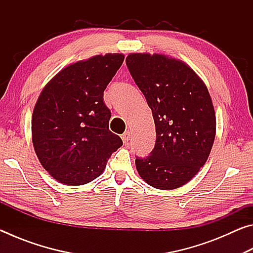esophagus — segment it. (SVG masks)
Here are the masks:
<instances>
[{
  "mask_svg": "<svg viewBox=\"0 0 253 253\" xmlns=\"http://www.w3.org/2000/svg\"><path fill=\"white\" fill-rule=\"evenodd\" d=\"M122 139H123V142L125 143V144L128 143V140L130 139V131L127 130V131L124 132V134L122 135Z\"/></svg>",
  "mask_w": 253,
  "mask_h": 253,
  "instance_id": "34e87169",
  "label": "esophagus"
}]
</instances>
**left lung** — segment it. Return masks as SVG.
I'll return each mask as SVG.
<instances>
[{
    "instance_id": "obj_1",
    "label": "left lung",
    "mask_w": 253,
    "mask_h": 253,
    "mask_svg": "<svg viewBox=\"0 0 253 253\" xmlns=\"http://www.w3.org/2000/svg\"><path fill=\"white\" fill-rule=\"evenodd\" d=\"M126 63L152 109L156 129L151 155L136 158L137 172L158 190L185 185L208 161L215 138L208 87L190 66L168 54L134 52Z\"/></svg>"
}]
</instances>
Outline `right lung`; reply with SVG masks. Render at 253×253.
<instances>
[{
	"label": "right lung",
	"instance_id": "1",
	"mask_svg": "<svg viewBox=\"0 0 253 253\" xmlns=\"http://www.w3.org/2000/svg\"><path fill=\"white\" fill-rule=\"evenodd\" d=\"M124 59L123 53H106L70 63L40 92L32 114V143L41 165L59 183L93 181L123 145L109 130L104 90Z\"/></svg>",
	"mask_w": 253,
	"mask_h": 253
}]
</instances>
